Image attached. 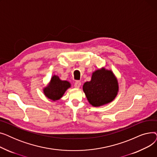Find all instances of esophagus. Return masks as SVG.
I'll list each match as a JSON object with an SVG mask.
<instances>
[{"label":"esophagus","instance_id":"esophagus-1","mask_svg":"<svg viewBox=\"0 0 157 157\" xmlns=\"http://www.w3.org/2000/svg\"><path fill=\"white\" fill-rule=\"evenodd\" d=\"M81 81H76L75 83H74V87H75V88H78L81 86Z\"/></svg>","mask_w":157,"mask_h":157}]
</instances>
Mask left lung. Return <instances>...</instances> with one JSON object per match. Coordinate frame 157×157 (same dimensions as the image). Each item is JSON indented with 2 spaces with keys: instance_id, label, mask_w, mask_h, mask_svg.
Masks as SVG:
<instances>
[{
  "instance_id": "8db88e82",
  "label": "left lung",
  "mask_w": 157,
  "mask_h": 157,
  "mask_svg": "<svg viewBox=\"0 0 157 157\" xmlns=\"http://www.w3.org/2000/svg\"><path fill=\"white\" fill-rule=\"evenodd\" d=\"M83 89L90 104L101 106L111 102L116 97L118 81L111 71L102 68L93 73L91 81L86 82Z\"/></svg>"
}]
</instances>
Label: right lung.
<instances>
[{
  "mask_svg": "<svg viewBox=\"0 0 157 157\" xmlns=\"http://www.w3.org/2000/svg\"><path fill=\"white\" fill-rule=\"evenodd\" d=\"M70 87L69 82L62 81L59 76L55 75L52 77L50 83L44 89V94L49 99L55 101L60 99Z\"/></svg>",
  "mask_w": 157,
  "mask_h": 157,
  "instance_id": "obj_1",
  "label": "right lung"
}]
</instances>
